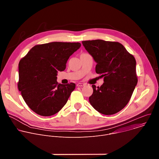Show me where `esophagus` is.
<instances>
[{
  "mask_svg": "<svg viewBox=\"0 0 159 159\" xmlns=\"http://www.w3.org/2000/svg\"><path fill=\"white\" fill-rule=\"evenodd\" d=\"M84 85H85V84H83V83H78V84H77V87H84Z\"/></svg>",
  "mask_w": 159,
  "mask_h": 159,
  "instance_id": "esophagus-1",
  "label": "esophagus"
}]
</instances>
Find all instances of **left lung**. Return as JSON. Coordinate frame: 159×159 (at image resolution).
I'll list each match as a JSON object with an SVG mask.
<instances>
[{"instance_id":"obj_1","label":"left lung","mask_w":159,"mask_h":159,"mask_svg":"<svg viewBox=\"0 0 159 159\" xmlns=\"http://www.w3.org/2000/svg\"><path fill=\"white\" fill-rule=\"evenodd\" d=\"M82 44L97 63L96 72L104 77L101 87L92 85L89 102L101 114L114 115L126 106L137 84L136 60L118 42L96 39Z\"/></svg>"}]
</instances>
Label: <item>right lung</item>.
<instances>
[{
  "instance_id": "obj_1",
  "label": "right lung",
  "mask_w": 159,
  "mask_h": 159,
  "mask_svg": "<svg viewBox=\"0 0 159 159\" xmlns=\"http://www.w3.org/2000/svg\"><path fill=\"white\" fill-rule=\"evenodd\" d=\"M80 46V43L64 42L36 45L20 60L18 89L36 114L53 115L66 103L75 84H58L57 76L58 71L65 69L68 59Z\"/></svg>"
}]
</instances>
